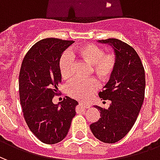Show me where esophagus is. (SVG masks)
<instances>
[{
	"label": "esophagus",
	"instance_id": "obj_1",
	"mask_svg": "<svg viewBox=\"0 0 160 160\" xmlns=\"http://www.w3.org/2000/svg\"><path fill=\"white\" fill-rule=\"evenodd\" d=\"M79 104H80V106H81V107L86 108V109H87V108L90 107V104H85L84 102H79Z\"/></svg>",
	"mask_w": 160,
	"mask_h": 160
}]
</instances>
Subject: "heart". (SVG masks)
<instances>
[{"label": "heart", "mask_w": 160, "mask_h": 160, "mask_svg": "<svg viewBox=\"0 0 160 160\" xmlns=\"http://www.w3.org/2000/svg\"><path fill=\"white\" fill-rule=\"evenodd\" d=\"M75 54L80 59L91 65L92 72L101 82H105L111 78L117 69L118 58L114 52L104 53L100 46L86 43L78 47ZM59 70L63 80H69L73 75L72 58L69 54H63L59 61ZM98 83L95 79L76 80L68 86L67 92L70 97L79 100H87L97 91Z\"/></svg>", "instance_id": "b5f03b06"}]
</instances>
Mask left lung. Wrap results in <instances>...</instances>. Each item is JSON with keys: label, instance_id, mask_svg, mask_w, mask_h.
I'll return each instance as SVG.
<instances>
[{"label": "left lung", "instance_id": "obj_1", "mask_svg": "<svg viewBox=\"0 0 160 160\" xmlns=\"http://www.w3.org/2000/svg\"><path fill=\"white\" fill-rule=\"evenodd\" d=\"M114 48L118 58L117 69L104 89L102 100H111L108 109L95 106L100 118L90 125L95 137L104 143H115L129 132L137 119L145 98V70L134 49L117 38L99 40Z\"/></svg>", "mask_w": 160, "mask_h": 160}]
</instances>
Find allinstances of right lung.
<instances>
[{
  "label": "right lung",
  "instance_id": "obj_1",
  "mask_svg": "<svg viewBox=\"0 0 160 160\" xmlns=\"http://www.w3.org/2000/svg\"><path fill=\"white\" fill-rule=\"evenodd\" d=\"M72 40L44 38L36 42L23 59L19 75V91L23 115L30 130L46 144L62 141L75 116L78 102L65 97L58 104L53 98L59 94L62 81L59 61Z\"/></svg>",
  "mask_w": 160,
  "mask_h": 160
}]
</instances>
